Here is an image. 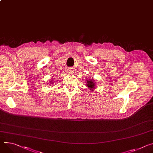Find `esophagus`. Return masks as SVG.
<instances>
[{"label": "esophagus", "mask_w": 153, "mask_h": 153, "mask_svg": "<svg viewBox=\"0 0 153 153\" xmlns=\"http://www.w3.org/2000/svg\"><path fill=\"white\" fill-rule=\"evenodd\" d=\"M68 73H69V74H73V70H72V69H68Z\"/></svg>", "instance_id": "34e87169"}]
</instances>
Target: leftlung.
I'll return each instance as SVG.
<instances>
[{
	"instance_id": "8db88e82",
	"label": "left lung",
	"mask_w": 153,
	"mask_h": 153,
	"mask_svg": "<svg viewBox=\"0 0 153 153\" xmlns=\"http://www.w3.org/2000/svg\"><path fill=\"white\" fill-rule=\"evenodd\" d=\"M95 80H94V79H88L87 80V86L88 87V88H89L90 89V90H93V89H94V87H95Z\"/></svg>"
}]
</instances>
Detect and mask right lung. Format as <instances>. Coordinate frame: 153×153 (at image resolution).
<instances>
[{
	"label": "right lung",
	"instance_id": "add662e5",
	"mask_svg": "<svg viewBox=\"0 0 153 153\" xmlns=\"http://www.w3.org/2000/svg\"><path fill=\"white\" fill-rule=\"evenodd\" d=\"M50 84H52V85H53V80H51V81H50Z\"/></svg>",
	"mask_w": 153,
	"mask_h": 153
}]
</instances>
